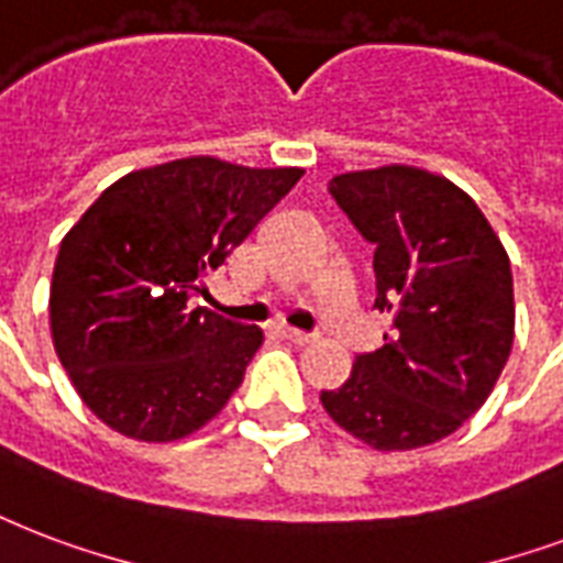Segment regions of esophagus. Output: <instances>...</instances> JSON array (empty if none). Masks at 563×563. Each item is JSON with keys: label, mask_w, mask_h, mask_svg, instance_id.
I'll list each match as a JSON object with an SVG mask.
<instances>
[{"label": "esophagus", "mask_w": 563, "mask_h": 563, "mask_svg": "<svg viewBox=\"0 0 563 563\" xmlns=\"http://www.w3.org/2000/svg\"><path fill=\"white\" fill-rule=\"evenodd\" d=\"M280 333H283V336H286V339H289V342H295V345H312V342H316V336H312V333H303V330L283 328Z\"/></svg>", "instance_id": "34e87169"}]
</instances>
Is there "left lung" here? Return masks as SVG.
Here are the masks:
<instances>
[{
	"instance_id": "8db88e82",
	"label": "left lung",
	"mask_w": 563,
	"mask_h": 563,
	"mask_svg": "<svg viewBox=\"0 0 563 563\" xmlns=\"http://www.w3.org/2000/svg\"><path fill=\"white\" fill-rule=\"evenodd\" d=\"M330 195L375 244L384 349L321 393L339 428L380 452L454 434L487 401L514 345L510 260L466 191L431 170L386 165L330 179Z\"/></svg>"
}]
</instances>
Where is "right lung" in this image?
Here are the masks:
<instances>
[{
  "label": "right lung",
  "instance_id": "add662e5",
  "mask_svg": "<svg viewBox=\"0 0 563 563\" xmlns=\"http://www.w3.org/2000/svg\"><path fill=\"white\" fill-rule=\"evenodd\" d=\"M300 177V167L177 158L120 177L64 235L49 324L97 419L170 443L221 413L263 330L191 310V298Z\"/></svg>",
  "mask_w": 563,
  "mask_h": 563
}]
</instances>
